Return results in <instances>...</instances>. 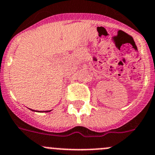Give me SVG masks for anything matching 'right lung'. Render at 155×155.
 <instances>
[{
	"label": "right lung",
	"mask_w": 155,
	"mask_h": 155,
	"mask_svg": "<svg viewBox=\"0 0 155 155\" xmlns=\"http://www.w3.org/2000/svg\"><path fill=\"white\" fill-rule=\"evenodd\" d=\"M31 110L35 111L34 110H31ZM50 111H51V110H45V111H43V112H47V113H48V112H50ZM40 112H41V111H40ZM41 112H42V111H41Z\"/></svg>",
	"instance_id": "1"
}]
</instances>
